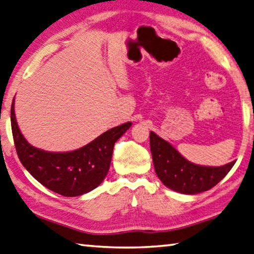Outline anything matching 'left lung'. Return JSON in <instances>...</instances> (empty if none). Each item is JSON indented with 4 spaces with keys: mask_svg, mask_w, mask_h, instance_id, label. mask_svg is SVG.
I'll return each mask as SVG.
<instances>
[{
    "mask_svg": "<svg viewBox=\"0 0 254 254\" xmlns=\"http://www.w3.org/2000/svg\"><path fill=\"white\" fill-rule=\"evenodd\" d=\"M150 146L156 175L171 190L193 195L216 186L235 165V161L219 167L192 164L184 158L170 143L154 132L150 133Z\"/></svg>",
    "mask_w": 254,
    "mask_h": 254,
    "instance_id": "1",
    "label": "left lung"
}]
</instances>
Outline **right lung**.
<instances>
[{"instance_id":"right-lung-1","label":"right lung","mask_w":254,"mask_h":254,"mask_svg":"<svg viewBox=\"0 0 254 254\" xmlns=\"http://www.w3.org/2000/svg\"><path fill=\"white\" fill-rule=\"evenodd\" d=\"M11 124L19 161L29 174L48 190L62 196L74 197L98 187L110 168L113 146L131 122L110 128L83 147L66 153H52L32 146L25 140L11 107Z\"/></svg>"}]
</instances>
